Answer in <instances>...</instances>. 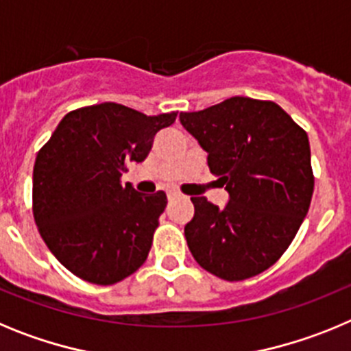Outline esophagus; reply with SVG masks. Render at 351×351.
<instances>
[{"label":"esophagus","mask_w":351,"mask_h":351,"mask_svg":"<svg viewBox=\"0 0 351 351\" xmlns=\"http://www.w3.org/2000/svg\"><path fill=\"white\" fill-rule=\"evenodd\" d=\"M181 195L176 193V191H169V200H176V198H179Z\"/></svg>","instance_id":"obj_1"}]
</instances>
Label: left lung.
I'll return each mask as SVG.
<instances>
[{
  "mask_svg": "<svg viewBox=\"0 0 351 351\" xmlns=\"http://www.w3.org/2000/svg\"><path fill=\"white\" fill-rule=\"evenodd\" d=\"M179 121L207 153L228 191L223 207L191 197L186 243L200 267L247 280L283 255L311 204L315 178L308 133L274 101L232 96Z\"/></svg>",
  "mask_w": 351,
  "mask_h": 351,
  "instance_id": "left-lung-1",
  "label": "left lung"
}]
</instances>
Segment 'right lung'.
<instances>
[{
	"mask_svg": "<svg viewBox=\"0 0 351 351\" xmlns=\"http://www.w3.org/2000/svg\"><path fill=\"white\" fill-rule=\"evenodd\" d=\"M178 114L107 104L68 112L33 169V214L52 255L80 280L114 285L145 262L167 195L121 184Z\"/></svg>",
	"mask_w": 351,
	"mask_h": 351,
	"instance_id": "obj_1",
	"label": "right lung"
}]
</instances>
